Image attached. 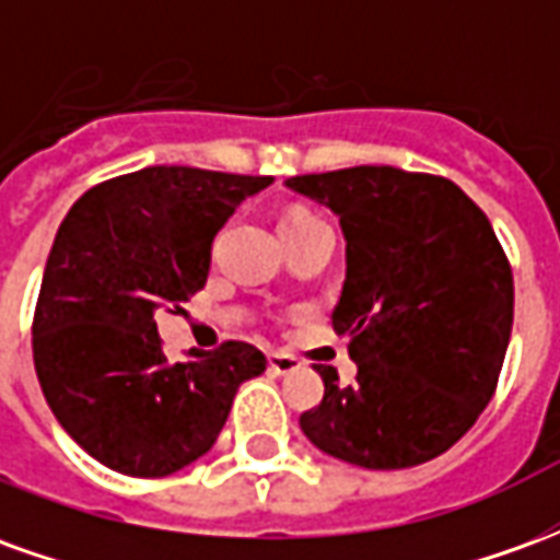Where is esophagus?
<instances>
[{
  "instance_id": "esophagus-1",
  "label": "esophagus",
  "mask_w": 560,
  "mask_h": 560,
  "mask_svg": "<svg viewBox=\"0 0 560 560\" xmlns=\"http://www.w3.org/2000/svg\"><path fill=\"white\" fill-rule=\"evenodd\" d=\"M296 369H300V363L291 353H269V372L272 375H291Z\"/></svg>"
}]
</instances>
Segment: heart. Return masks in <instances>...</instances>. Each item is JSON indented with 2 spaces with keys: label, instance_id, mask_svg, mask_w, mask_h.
<instances>
[{
  "label": "heart",
  "instance_id": "obj_1",
  "mask_svg": "<svg viewBox=\"0 0 560 560\" xmlns=\"http://www.w3.org/2000/svg\"><path fill=\"white\" fill-rule=\"evenodd\" d=\"M320 215L315 212H305V209H293L288 212L284 219H281V231H291V228H305V224H320Z\"/></svg>",
  "mask_w": 560,
  "mask_h": 560
}]
</instances>
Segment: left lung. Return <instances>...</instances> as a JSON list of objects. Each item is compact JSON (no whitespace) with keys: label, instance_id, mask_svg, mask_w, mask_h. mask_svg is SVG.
I'll return each instance as SVG.
<instances>
[{"label":"left lung","instance_id":"obj_1","mask_svg":"<svg viewBox=\"0 0 560 560\" xmlns=\"http://www.w3.org/2000/svg\"><path fill=\"white\" fill-rule=\"evenodd\" d=\"M348 240L332 327L357 384L320 369L324 399L300 417L327 456L399 470L441 456L492 401L513 329V269L456 183L389 164L291 176Z\"/></svg>","mask_w":560,"mask_h":560}]
</instances>
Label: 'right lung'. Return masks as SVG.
I'll return each mask as SVG.
<instances>
[{
	"label": "right lung",
	"instance_id": "add662e5",
	"mask_svg": "<svg viewBox=\"0 0 560 560\" xmlns=\"http://www.w3.org/2000/svg\"><path fill=\"white\" fill-rule=\"evenodd\" d=\"M272 176L159 164L98 183L68 209L32 317L44 399L92 458L167 477L207 453L243 381L267 369L224 341L167 363L155 312H183L209 276L212 240Z\"/></svg>",
	"mask_w": 560,
	"mask_h": 560
}]
</instances>
